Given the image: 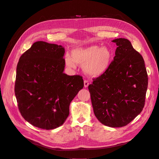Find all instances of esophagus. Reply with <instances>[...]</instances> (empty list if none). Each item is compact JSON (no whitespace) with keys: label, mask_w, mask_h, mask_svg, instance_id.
Listing matches in <instances>:
<instances>
[{"label":"esophagus","mask_w":159,"mask_h":159,"mask_svg":"<svg viewBox=\"0 0 159 159\" xmlns=\"http://www.w3.org/2000/svg\"><path fill=\"white\" fill-rule=\"evenodd\" d=\"M89 85V82L88 80H84V87L85 88H88Z\"/></svg>","instance_id":"1"}]
</instances>
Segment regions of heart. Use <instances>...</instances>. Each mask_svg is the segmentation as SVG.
Instances as JSON below:
<instances>
[{"label":"heart","mask_w":159,"mask_h":159,"mask_svg":"<svg viewBox=\"0 0 159 159\" xmlns=\"http://www.w3.org/2000/svg\"><path fill=\"white\" fill-rule=\"evenodd\" d=\"M71 56L66 54L65 56L67 66L75 68L76 64L84 65L85 73L94 78L106 73L112 60V54L109 48L98 45L76 48L72 50Z\"/></svg>","instance_id":"1"}]
</instances>
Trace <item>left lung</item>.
<instances>
[{
    "label": "left lung",
    "mask_w": 159,
    "mask_h": 159,
    "mask_svg": "<svg viewBox=\"0 0 159 159\" xmlns=\"http://www.w3.org/2000/svg\"><path fill=\"white\" fill-rule=\"evenodd\" d=\"M117 48L108 70L88 86L95 117L111 127L127 125L145 102L148 75L142 56L125 38L112 40Z\"/></svg>",
    "instance_id": "1"
}]
</instances>
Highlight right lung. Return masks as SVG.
Returning a JSON list of instances; mask_svg holds the SVG:
<instances>
[{
    "mask_svg": "<svg viewBox=\"0 0 159 159\" xmlns=\"http://www.w3.org/2000/svg\"><path fill=\"white\" fill-rule=\"evenodd\" d=\"M64 53L60 45L38 41L19 59L14 92L22 116L34 127L62 125L71 102L84 88L82 77L64 73Z\"/></svg>",
    "mask_w": 159,
    "mask_h": 159,
    "instance_id": "add662e5",
    "label": "right lung"
}]
</instances>
